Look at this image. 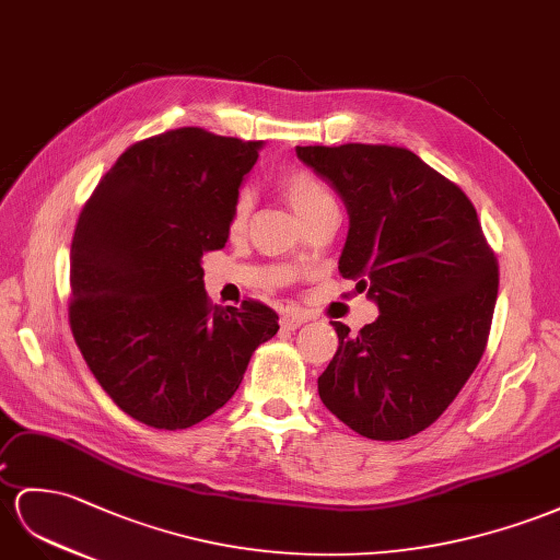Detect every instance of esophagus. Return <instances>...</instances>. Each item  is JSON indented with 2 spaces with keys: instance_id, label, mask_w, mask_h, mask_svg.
<instances>
[{
  "instance_id": "obj_1",
  "label": "esophagus",
  "mask_w": 560,
  "mask_h": 560,
  "mask_svg": "<svg viewBox=\"0 0 560 560\" xmlns=\"http://www.w3.org/2000/svg\"><path fill=\"white\" fill-rule=\"evenodd\" d=\"M307 319L310 317L303 312H285L281 317V328H283V331H295V328L303 326Z\"/></svg>"
}]
</instances>
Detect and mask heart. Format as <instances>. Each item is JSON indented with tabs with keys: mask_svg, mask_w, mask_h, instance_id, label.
Here are the masks:
<instances>
[{
	"mask_svg": "<svg viewBox=\"0 0 560 560\" xmlns=\"http://www.w3.org/2000/svg\"><path fill=\"white\" fill-rule=\"evenodd\" d=\"M281 189L285 198L291 200V206L295 208L300 218H307V214H312L314 210H319L328 203H336L331 191L326 189V184L303 167H293L285 172L281 179ZM248 212H250V198L243 194L236 198V203L232 208V218H229V229H232L234 234L246 229Z\"/></svg>",
	"mask_w": 560,
	"mask_h": 560,
	"instance_id": "heart-1",
	"label": "heart"
}]
</instances>
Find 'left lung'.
Here are the masks:
<instances>
[{
	"label": "left lung",
	"instance_id": "8db88e82",
	"mask_svg": "<svg viewBox=\"0 0 560 560\" xmlns=\"http://www.w3.org/2000/svg\"><path fill=\"white\" fill-rule=\"evenodd\" d=\"M295 153L346 203L338 269L381 312L357 336L334 322L338 350L319 397L354 433L407 440L442 417L480 362L499 291L494 253L468 196L409 149Z\"/></svg>",
	"mask_w": 560,
	"mask_h": 560
}]
</instances>
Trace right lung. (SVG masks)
I'll list each match as a JSON object with an SVG mask.
<instances>
[{"label":"right lung","mask_w":560,"mask_h":560,"mask_svg":"<svg viewBox=\"0 0 560 560\" xmlns=\"http://www.w3.org/2000/svg\"><path fill=\"white\" fill-rule=\"evenodd\" d=\"M262 141L179 127L132 143L84 203L70 246L68 317L98 385L125 413L182 430L224 407L279 314L210 305L200 257L229 238Z\"/></svg>","instance_id":"right-lung-1"}]
</instances>
